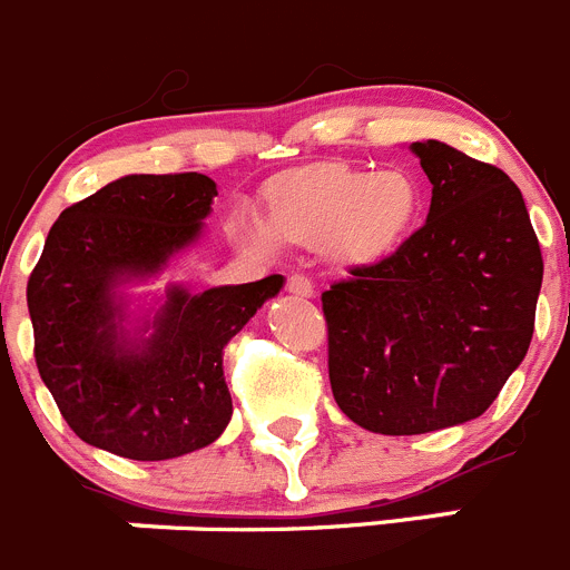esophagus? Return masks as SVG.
Returning a JSON list of instances; mask_svg holds the SVG:
<instances>
[{"label": "esophagus", "instance_id": "esophagus-1", "mask_svg": "<svg viewBox=\"0 0 570 570\" xmlns=\"http://www.w3.org/2000/svg\"><path fill=\"white\" fill-rule=\"evenodd\" d=\"M285 288H288L294 296H302V299H311V296L316 294V291H313L311 276H305V274H291L288 285H285Z\"/></svg>", "mask_w": 570, "mask_h": 570}]
</instances>
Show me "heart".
Returning <instances> with one entry per match:
<instances>
[{
  "label": "heart",
  "mask_w": 570,
  "mask_h": 570,
  "mask_svg": "<svg viewBox=\"0 0 570 570\" xmlns=\"http://www.w3.org/2000/svg\"><path fill=\"white\" fill-rule=\"evenodd\" d=\"M421 214V186L410 171L325 166L282 183L271 206V226L245 217L243 232L263 248L276 239L299 245L331 243L344 265L390 257Z\"/></svg>",
  "instance_id": "b5f03b06"
}]
</instances>
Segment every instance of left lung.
Returning a JSON list of instances; mask_svg holds the SVG:
<instances>
[{"mask_svg":"<svg viewBox=\"0 0 570 570\" xmlns=\"http://www.w3.org/2000/svg\"><path fill=\"white\" fill-rule=\"evenodd\" d=\"M432 183L426 223L322 294L338 410L381 435L466 424L529 353L542 254L503 169L441 140L412 144Z\"/></svg>","mask_w":570,"mask_h":570,"instance_id":"8db88e82","label":"left lung"}]
</instances>
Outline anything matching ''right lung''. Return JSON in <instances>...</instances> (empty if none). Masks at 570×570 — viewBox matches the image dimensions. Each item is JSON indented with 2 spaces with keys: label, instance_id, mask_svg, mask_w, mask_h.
<instances>
[{
  "label": "right lung",
  "instance_id": "add662e5",
  "mask_svg": "<svg viewBox=\"0 0 570 570\" xmlns=\"http://www.w3.org/2000/svg\"><path fill=\"white\" fill-rule=\"evenodd\" d=\"M217 183L197 171L127 175L61 212L28 279L36 367L81 441L129 461L208 446L232 421L223 347L279 294L282 276L166 291L127 331L121 285L144 282L200 237Z\"/></svg>",
  "mask_w": 570,
  "mask_h": 570
}]
</instances>
